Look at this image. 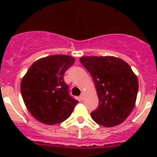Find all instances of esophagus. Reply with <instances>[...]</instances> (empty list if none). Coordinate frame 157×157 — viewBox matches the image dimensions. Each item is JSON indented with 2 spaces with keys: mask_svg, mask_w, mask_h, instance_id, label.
<instances>
[{
  "mask_svg": "<svg viewBox=\"0 0 157 157\" xmlns=\"http://www.w3.org/2000/svg\"><path fill=\"white\" fill-rule=\"evenodd\" d=\"M85 96H86V94H85V93H82L80 95V99H81V101H83L84 99H85Z\"/></svg>",
  "mask_w": 157,
  "mask_h": 157,
  "instance_id": "34e87169",
  "label": "esophagus"
}]
</instances>
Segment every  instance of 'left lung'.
I'll return each mask as SVG.
<instances>
[{"label":"left lung","instance_id":"obj_1","mask_svg":"<svg viewBox=\"0 0 157 157\" xmlns=\"http://www.w3.org/2000/svg\"><path fill=\"white\" fill-rule=\"evenodd\" d=\"M80 61L92 76L99 100L92 119L105 127L122 123L134 108L139 90L131 67L113 56H85Z\"/></svg>","mask_w":157,"mask_h":157}]
</instances>
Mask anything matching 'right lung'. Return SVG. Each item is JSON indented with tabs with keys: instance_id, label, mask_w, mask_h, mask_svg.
I'll return each mask as SVG.
<instances>
[{
	"instance_id": "1",
	"label": "right lung",
	"mask_w": 157,
	"mask_h": 157,
	"mask_svg": "<svg viewBox=\"0 0 157 157\" xmlns=\"http://www.w3.org/2000/svg\"><path fill=\"white\" fill-rule=\"evenodd\" d=\"M75 59L51 55L36 60L21 81L23 102L32 116L46 124H56L70 116L78 101L69 94L63 75Z\"/></svg>"
}]
</instances>
